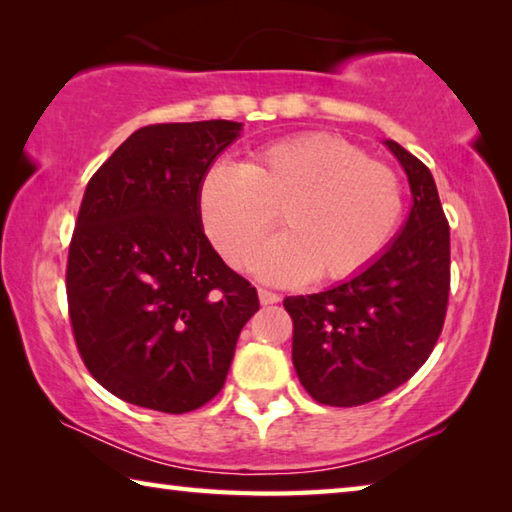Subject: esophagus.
I'll list each match as a JSON object with an SVG mask.
<instances>
[{
    "mask_svg": "<svg viewBox=\"0 0 512 512\" xmlns=\"http://www.w3.org/2000/svg\"><path fill=\"white\" fill-rule=\"evenodd\" d=\"M259 302L262 305H275V302H280V296L273 291H266V289H259Z\"/></svg>",
    "mask_w": 512,
    "mask_h": 512,
    "instance_id": "obj_1",
    "label": "esophagus"
}]
</instances>
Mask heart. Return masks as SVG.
Masks as SVG:
<instances>
[{"mask_svg":"<svg viewBox=\"0 0 512 512\" xmlns=\"http://www.w3.org/2000/svg\"><path fill=\"white\" fill-rule=\"evenodd\" d=\"M277 212L284 235L259 255L257 273L273 284L311 275L341 282L366 271L391 244L404 189L391 167L327 133L266 146L241 167L214 164L198 185L205 235L235 268L253 264Z\"/></svg>","mask_w":512,"mask_h":512,"instance_id":"obj_1","label":"heart"}]
</instances>
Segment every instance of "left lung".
Segmentation results:
<instances>
[{
  "mask_svg": "<svg viewBox=\"0 0 512 512\" xmlns=\"http://www.w3.org/2000/svg\"><path fill=\"white\" fill-rule=\"evenodd\" d=\"M409 176L404 228L366 271L311 296H291L293 366L316 402L359 406L409 381L443 332L449 298V223L431 171L384 142Z\"/></svg>",
  "mask_w": 512,
  "mask_h": 512,
  "instance_id": "1",
  "label": "left lung"
}]
</instances>
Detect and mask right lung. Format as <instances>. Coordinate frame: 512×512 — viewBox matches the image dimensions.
I'll return each mask as SVG.
<instances>
[{
    "label": "right lung",
    "instance_id": "1",
    "mask_svg": "<svg viewBox=\"0 0 512 512\" xmlns=\"http://www.w3.org/2000/svg\"><path fill=\"white\" fill-rule=\"evenodd\" d=\"M239 133L225 119L144 126L85 187L67 257L69 320L85 368L119 400L201 409L259 309L198 216V185Z\"/></svg>",
    "mask_w": 512,
    "mask_h": 512
}]
</instances>
